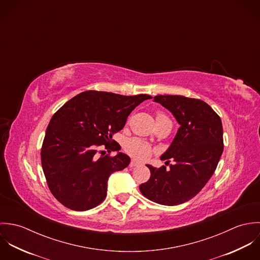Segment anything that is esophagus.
Instances as JSON below:
<instances>
[{
    "label": "esophagus",
    "mask_w": 260,
    "mask_h": 260,
    "mask_svg": "<svg viewBox=\"0 0 260 260\" xmlns=\"http://www.w3.org/2000/svg\"><path fill=\"white\" fill-rule=\"evenodd\" d=\"M138 164H139V163H138L136 160H131L129 166H130V167H135V166H137Z\"/></svg>",
    "instance_id": "obj_1"
}]
</instances>
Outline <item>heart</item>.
Wrapping results in <instances>:
<instances>
[{"label":"heart","instance_id":"heart-1","mask_svg":"<svg viewBox=\"0 0 260 260\" xmlns=\"http://www.w3.org/2000/svg\"><path fill=\"white\" fill-rule=\"evenodd\" d=\"M156 119H157V123L161 121H169L167 116L162 112H157ZM125 150L126 152H128L130 155H132L138 160L147 159L153 151L149 144L140 140L139 138L129 139L125 144Z\"/></svg>","mask_w":260,"mask_h":260}]
</instances>
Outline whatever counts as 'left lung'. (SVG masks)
I'll use <instances>...</instances> for the list:
<instances>
[{"instance_id": "left-lung-1", "label": "left lung", "mask_w": 260, "mask_h": 260, "mask_svg": "<svg viewBox=\"0 0 260 260\" xmlns=\"http://www.w3.org/2000/svg\"><path fill=\"white\" fill-rule=\"evenodd\" d=\"M160 103L176 118L180 127L162 160L175 161L169 170L147 165L151 176L139 186L149 200L178 205L193 198L213 175L223 152L222 122L207 103L179 95H158ZM165 163V164H166Z\"/></svg>"}]
</instances>
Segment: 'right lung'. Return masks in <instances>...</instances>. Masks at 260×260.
Masks as SVG:
<instances>
[{"instance_id": "1", "label": "right lung", "mask_w": 260, "mask_h": 260, "mask_svg": "<svg viewBox=\"0 0 260 260\" xmlns=\"http://www.w3.org/2000/svg\"><path fill=\"white\" fill-rule=\"evenodd\" d=\"M151 98L147 94L123 96L90 90L75 96L53 115L41 162L48 187L60 203L85 211L104 201L109 176L126 168L130 157L121 152L104 155L99 149L121 148L113 135L123 129L131 112Z\"/></svg>"}]
</instances>
